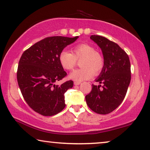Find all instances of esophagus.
<instances>
[{
  "instance_id": "esophagus-1",
  "label": "esophagus",
  "mask_w": 150,
  "mask_h": 150,
  "mask_svg": "<svg viewBox=\"0 0 150 150\" xmlns=\"http://www.w3.org/2000/svg\"><path fill=\"white\" fill-rule=\"evenodd\" d=\"M74 85H80V82H74Z\"/></svg>"
}]
</instances>
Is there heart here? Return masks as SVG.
I'll use <instances>...</instances> for the list:
<instances>
[{
    "label": "heart",
    "mask_w": 150,
    "mask_h": 150,
    "mask_svg": "<svg viewBox=\"0 0 150 150\" xmlns=\"http://www.w3.org/2000/svg\"><path fill=\"white\" fill-rule=\"evenodd\" d=\"M81 68L74 70L69 75L71 80L82 82L93 76L94 74L98 75L105 66L103 56L96 49L88 43H80L72 48V54L63 50L59 55V62L62 67L71 70L76 66L77 60H80Z\"/></svg>",
    "instance_id": "obj_1"
}]
</instances>
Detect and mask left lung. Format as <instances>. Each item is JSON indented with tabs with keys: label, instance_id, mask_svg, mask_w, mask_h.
<instances>
[{
	"label": "left lung",
	"instance_id": "8db88e82",
	"mask_svg": "<svg viewBox=\"0 0 150 150\" xmlns=\"http://www.w3.org/2000/svg\"><path fill=\"white\" fill-rule=\"evenodd\" d=\"M90 38L101 49L105 66L95 79L100 84L92 85V91L85 98L92 110L106 115L117 109L125 98L131 81L130 61L126 52L113 41L100 35Z\"/></svg>",
	"mask_w": 150,
	"mask_h": 150
}]
</instances>
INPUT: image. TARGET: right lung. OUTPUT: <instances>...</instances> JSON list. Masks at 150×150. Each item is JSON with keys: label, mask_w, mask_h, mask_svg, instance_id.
Listing matches in <instances>:
<instances>
[{"label": "right lung", "mask_w": 150, "mask_h": 150, "mask_svg": "<svg viewBox=\"0 0 150 150\" xmlns=\"http://www.w3.org/2000/svg\"><path fill=\"white\" fill-rule=\"evenodd\" d=\"M78 38L54 36L35 43L23 52L17 73L18 84L30 107L43 116H52L66 107L64 94L73 87L72 80L56 85L67 75L59 55Z\"/></svg>", "instance_id": "obj_1"}]
</instances>
